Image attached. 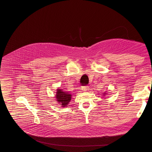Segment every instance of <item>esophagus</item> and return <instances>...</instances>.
<instances>
[{"mask_svg": "<svg viewBox=\"0 0 152 152\" xmlns=\"http://www.w3.org/2000/svg\"><path fill=\"white\" fill-rule=\"evenodd\" d=\"M82 91H83L85 92L89 90V86H87V85L83 86H82Z\"/></svg>", "mask_w": 152, "mask_h": 152, "instance_id": "esophagus-1", "label": "esophagus"}]
</instances>
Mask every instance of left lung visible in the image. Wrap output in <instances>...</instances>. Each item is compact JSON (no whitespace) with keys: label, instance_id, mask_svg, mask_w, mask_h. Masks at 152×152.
I'll list each match as a JSON object with an SVG mask.
<instances>
[{"label":"left lung","instance_id":"left-lung-1","mask_svg":"<svg viewBox=\"0 0 152 152\" xmlns=\"http://www.w3.org/2000/svg\"><path fill=\"white\" fill-rule=\"evenodd\" d=\"M106 94V93H104V94Z\"/></svg>","mask_w":152,"mask_h":152}]
</instances>
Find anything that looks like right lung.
I'll list each match as a JSON object with an SVG mask.
<instances>
[{
    "label": "right lung",
    "instance_id": "1",
    "mask_svg": "<svg viewBox=\"0 0 152 152\" xmlns=\"http://www.w3.org/2000/svg\"><path fill=\"white\" fill-rule=\"evenodd\" d=\"M56 101L62 105V107L67 106L69 103L70 102L72 99V95L68 92L63 91L61 89H57L56 94Z\"/></svg>",
    "mask_w": 152,
    "mask_h": 152
}]
</instances>
